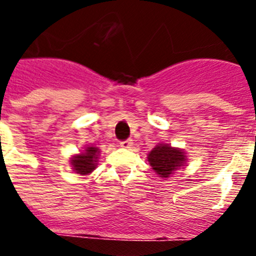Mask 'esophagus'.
<instances>
[{
	"label": "esophagus",
	"mask_w": 256,
	"mask_h": 256,
	"mask_svg": "<svg viewBox=\"0 0 256 256\" xmlns=\"http://www.w3.org/2000/svg\"><path fill=\"white\" fill-rule=\"evenodd\" d=\"M132 146H133L132 140H126V141L120 142V148H132Z\"/></svg>",
	"instance_id": "esophagus-1"
}]
</instances>
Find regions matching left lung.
Instances as JSON below:
<instances>
[{"instance_id": "1", "label": "left lung", "mask_w": 256, "mask_h": 256, "mask_svg": "<svg viewBox=\"0 0 256 256\" xmlns=\"http://www.w3.org/2000/svg\"><path fill=\"white\" fill-rule=\"evenodd\" d=\"M148 160L154 170L162 178H169L170 174L186 164L184 151L170 148L166 144H156L148 155Z\"/></svg>"}]
</instances>
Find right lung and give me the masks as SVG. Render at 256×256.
I'll return each mask as SVG.
<instances>
[{
	"label": "right lung",
	"mask_w": 256,
	"mask_h": 256,
	"mask_svg": "<svg viewBox=\"0 0 256 256\" xmlns=\"http://www.w3.org/2000/svg\"><path fill=\"white\" fill-rule=\"evenodd\" d=\"M100 154V150L94 146H87L84 152H80L78 155H74L70 159V164L73 166L74 172L80 176H87L92 173L96 168L97 156Z\"/></svg>",
	"instance_id": "obj_1"
}]
</instances>
